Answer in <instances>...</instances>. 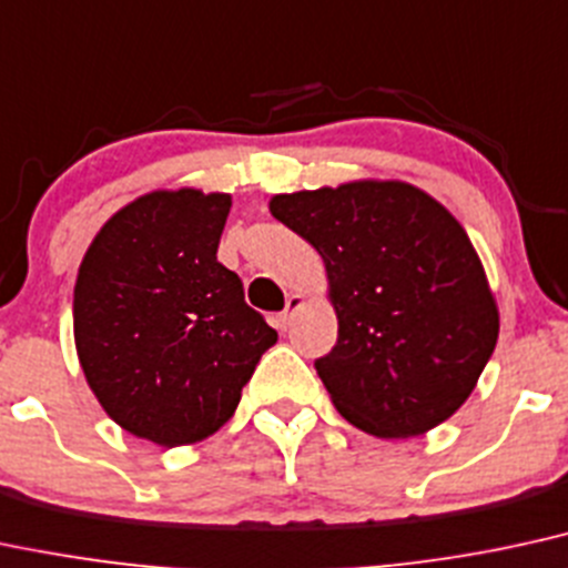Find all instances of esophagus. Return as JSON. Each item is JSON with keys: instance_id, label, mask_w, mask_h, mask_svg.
Returning a JSON list of instances; mask_svg holds the SVG:
<instances>
[{"instance_id": "esophagus-1", "label": "esophagus", "mask_w": 568, "mask_h": 568, "mask_svg": "<svg viewBox=\"0 0 568 568\" xmlns=\"http://www.w3.org/2000/svg\"><path fill=\"white\" fill-rule=\"evenodd\" d=\"M304 304H306V298L302 296V293H291L288 304H285V310L277 314V327H280V331H288L291 323H293V317H296V312L302 310Z\"/></svg>"}]
</instances>
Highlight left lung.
Here are the masks:
<instances>
[{
	"mask_svg": "<svg viewBox=\"0 0 568 568\" xmlns=\"http://www.w3.org/2000/svg\"><path fill=\"white\" fill-rule=\"evenodd\" d=\"M323 256L338 341L314 362L352 426L407 439L460 409L495 352L500 312L463 224L399 180L272 195Z\"/></svg>",
	"mask_w": 568,
	"mask_h": 568,
	"instance_id": "left-lung-1",
	"label": "left lung"
}]
</instances>
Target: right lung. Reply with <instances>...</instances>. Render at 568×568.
<instances>
[{
    "label": "right lung",
    "instance_id": "right-lung-1",
    "mask_svg": "<svg viewBox=\"0 0 568 568\" xmlns=\"http://www.w3.org/2000/svg\"><path fill=\"white\" fill-rule=\"evenodd\" d=\"M230 206L227 193L153 190L115 211L81 258V371L124 432L159 447L216 434L277 341L216 262Z\"/></svg>",
    "mask_w": 568,
    "mask_h": 568
}]
</instances>
